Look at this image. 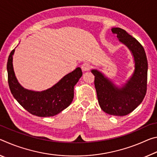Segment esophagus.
<instances>
[{
  "instance_id": "esophagus-1",
  "label": "esophagus",
  "mask_w": 157,
  "mask_h": 157,
  "mask_svg": "<svg viewBox=\"0 0 157 157\" xmlns=\"http://www.w3.org/2000/svg\"><path fill=\"white\" fill-rule=\"evenodd\" d=\"M81 69H82V71H88L90 69V65L88 63H84L83 65H81Z\"/></svg>"
}]
</instances>
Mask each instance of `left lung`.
Instances as JSON below:
<instances>
[{"label":"left lung","instance_id":"left-lung-1","mask_svg":"<svg viewBox=\"0 0 157 157\" xmlns=\"http://www.w3.org/2000/svg\"><path fill=\"white\" fill-rule=\"evenodd\" d=\"M112 33L127 46L134 58L135 69L129 81L121 88L97 69H92L94 86L101 109L105 113L123 116L130 113L143 101L147 91V60L145 50L138 41L120 28H113Z\"/></svg>","mask_w":157,"mask_h":157}]
</instances>
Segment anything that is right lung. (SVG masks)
Masks as SVG:
<instances>
[{
	"label": "right lung",
	"instance_id": "add662e5",
	"mask_svg": "<svg viewBox=\"0 0 157 157\" xmlns=\"http://www.w3.org/2000/svg\"><path fill=\"white\" fill-rule=\"evenodd\" d=\"M9 56L7 63L8 84L11 93L24 109L32 115L39 117H51L58 114L71 104L74 98V87L82 76L80 67L69 73L51 88L42 92L25 89L15 76L12 56Z\"/></svg>",
	"mask_w": 157,
	"mask_h": 157
}]
</instances>
